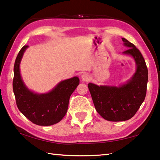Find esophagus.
Here are the masks:
<instances>
[{
  "label": "esophagus",
  "mask_w": 160,
  "mask_h": 160,
  "mask_svg": "<svg viewBox=\"0 0 160 160\" xmlns=\"http://www.w3.org/2000/svg\"><path fill=\"white\" fill-rule=\"evenodd\" d=\"M81 80L84 82H88L90 80V76L88 73H83L81 75Z\"/></svg>",
  "instance_id": "obj_1"
}]
</instances>
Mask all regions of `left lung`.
Returning a JSON list of instances; mask_svg holds the SVG:
<instances>
[{"label":"left lung","mask_w":160,"mask_h":160,"mask_svg":"<svg viewBox=\"0 0 160 160\" xmlns=\"http://www.w3.org/2000/svg\"><path fill=\"white\" fill-rule=\"evenodd\" d=\"M122 41L128 48L122 54L132 57L136 66L132 77L118 86L88 84L97 112L105 120L110 121L131 118L144 102L147 91L148 70L144 58L134 44L124 38Z\"/></svg>","instance_id":"8db88e82"}]
</instances>
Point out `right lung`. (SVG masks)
<instances>
[{
	"mask_svg": "<svg viewBox=\"0 0 160 160\" xmlns=\"http://www.w3.org/2000/svg\"><path fill=\"white\" fill-rule=\"evenodd\" d=\"M28 46L21 48L14 65L12 87L16 104L20 112L32 123L39 126H51L58 123L67 112L70 97L79 85L75 76L59 82L46 93H37L26 86L20 73V63Z\"/></svg>",
	"mask_w": 160,
	"mask_h": 160,
	"instance_id": "right-lung-1",
	"label": "right lung"
}]
</instances>
